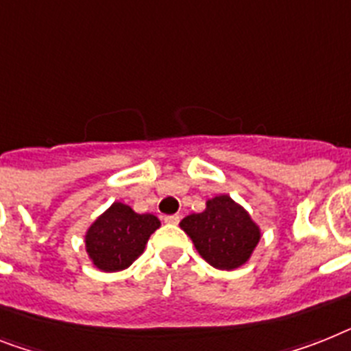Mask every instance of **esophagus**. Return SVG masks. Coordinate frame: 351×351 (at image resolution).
I'll return each mask as SVG.
<instances>
[{
  "label": "esophagus",
  "mask_w": 351,
  "mask_h": 351,
  "mask_svg": "<svg viewBox=\"0 0 351 351\" xmlns=\"http://www.w3.org/2000/svg\"><path fill=\"white\" fill-rule=\"evenodd\" d=\"M163 221L167 222V224H178V222L181 221V217H179V215H165Z\"/></svg>",
  "instance_id": "1"
}]
</instances>
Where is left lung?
Listing matches in <instances>:
<instances>
[{"label": "left lung", "mask_w": 351, "mask_h": 351, "mask_svg": "<svg viewBox=\"0 0 351 351\" xmlns=\"http://www.w3.org/2000/svg\"><path fill=\"white\" fill-rule=\"evenodd\" d=\"M181 228L202 258L222 271L247 262L260 240L258 226L230 195L208 201L206 210L182 219Z\"/></svg>", "instance_id": "8db88e82"}]
</instances>
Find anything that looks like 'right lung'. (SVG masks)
Here are the masks:
<instances>
[{"label":"right lung","mask_w":351,"mask_h":351,"mask_svg":"<svg viewBox=\"0 0 351 351\" xmlns=\"http://www.w3.org/2000/svg\"><path fill=\"white\" fill-rule=\"evenodd\" d=\"M158 228V217L140 215L127 204L114 202L86 234L89 258L106 273L127 269L143 253L147 240Z\"/></svg>","instance_id":"add662e5"}]
</instances>
